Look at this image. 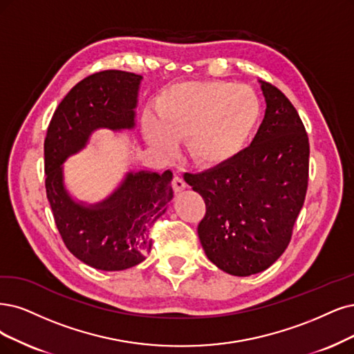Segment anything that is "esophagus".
<instances>
[{"instance_id":"esophagus-1","label":"esophagus","mask_w":354,"mask_h":354,"mask_svg":"<svg viewBox=\"0 0 354 354\" xmlns=\"http://www.w3.org/2000/svg\"><path fill=\"white\" fill-rule=\"evenodd\" d=\"M185 187H187L185 180L182 179L180 176H175V178L172 179V188H174L175 192H180L182 189H185Z\"/></svg>"}]
</instances>
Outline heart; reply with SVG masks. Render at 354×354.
Listing matches in <instances>:
<instances>
[{"label":"heart","mask_w":354,"mask_h":354,"mask_svg":"<svg viewBox=\"0 0 354 354\" xmlns=\"http://www.w3.org/2000/svg\"><path fill=\"white\" fill-rule=\"evenodd\" d=\"M263 118V102L246 84L194 82L170 87L157 104V120L144 116L142 134L154 149L170 156L187 138L191 159L218 166L248 146Z\"/></svg>","instance_id":"obj_1"}]
</instances>
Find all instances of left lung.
<instances>
[{
  "mask_svg": "<svg viewBox=\"0 0 354 354\" xmlns=\"http://www.w3.org/2000/svg\"><path fill=\"white\" fill-rule=\"evenodd\" d=\"M267 109L251 146L227 163L185 174L205 203L198 238L207 258L232 276L267 270L292 239L309 176V140L292 102L261 82Z\"/></svg>",
  "mask_w": 354,
  "mask_h": 354,
  "instance_id": "obj_1",
  "label": "left lung"
}]
</instances>
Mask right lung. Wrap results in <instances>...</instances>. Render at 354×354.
I'll list each match as a JSON object with an SVG mask.
<instances>
[{
	"mask_svg": "<svg viewBox=\"0 0 354 354\" xmlns=\"http://www.w3.org/2000/svg\"><path fill=\"white\" fill-rule=\"evenodd\" d=\"M141 78L120 70L83 78L58 104L44 144L46 197L61 238L75 258L103 271L127 270L146 259L150 230L174 198L172 172H128L106 200L86 205L65 189L62 163L84 149L99 128H134Z\"/></svg>",
	"mask_w": 354,
	"mask_h": 354,
	"instance_id": "add662e5",
	"label": "right lung"
}]
</instances>
